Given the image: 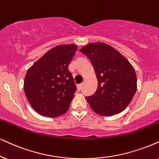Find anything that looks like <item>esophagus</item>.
I'll return each instance as SVG.
<instances>
[{
	"label": "esophagus",
	"mask_w": 159,
	"mask_h": 159,
	"mask_svg": "<svg viewBox=\"0 0 159 159\" xmlns=\"http://www.w3.org/2000/svg\"><path fill=\"white\" fill-rule=\"evenodd\" d=\"M77 87H78V91H81V89H82V87H83V84H79V85L77 86Z\"/></svg>",
	"instance_id": "1"
}]
</instances>
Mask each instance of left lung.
<instances>
[{
	"label": "left lung",
	"instance_id": "1",
	"mask_svg": "<svg viewBox=\"0 0 159 159\" xmlns=\"http://www.w3.org/2000/svg\"><path fill=\"white\" fill-rule=\"evenodd\" d=\"M80 51L90 59L98 81L93 95L86 99L102 116L119 114L133 99L137 88L135 70L119 51L103 43L88 44Z\"/></svg>",
	"mask_w": 159,
	"mask_h": 159
}]
</instances>
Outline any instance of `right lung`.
<instances>
[{
	"mask_svg": "<svg viewBox=\"0 0 159 159\" xmlns=\"http://www.w3.org/2000/svg\"><path fill=\"white\" fill-rule=\"evenodd\" d=\"M77 48L75 44L56 46L28 70L24 92L31 107L41 115L56 117L69 109L76 86L68 65Z\"/></svg>",
	"mask_w": 159,
	"mask_h": 159,
	"instance_id": "obj_1",
	"label": "right lung"
}]
</instances>
